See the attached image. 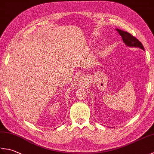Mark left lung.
Listing matches in <instances>:
<instances>
[{"mask_svg":"<svg viewBox=\"0 0 154 154\" xmlns=\"http://www.w3.org/2000/svg\"><path fill=\"white\" fill-rule=\"evenodd\" d=\"M116 30L121 35L123 42L126 44V45H128L130 47H137L141 48L142 50H144V48H143L141 42L136 37L133 36L131 34H130L127 32L121 30L120 29H116Z\"/></svg>","mask_w":154,"mask_h":154,"instance_id":"1","label":"left lung"}]
</instances>
